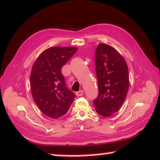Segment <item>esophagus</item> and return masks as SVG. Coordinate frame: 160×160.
Returning a JSON list of instances; mask_svg holds the SVG:
<instances>
[{"instance_id": "34e87169", "label": "esophagus", "mask_w": 160, "mask_h": 160, "mask_svg": "<svg viewBox=\"0 0 160 160\" xmlns=\"http://www.w3.org/2000/svg\"><path fill=\"white\" fill-rule=\"evenodd\" d=\"M83 92H83V90H80V91L76 92H75V95H77V96H81V95H83Z\"/></svg>"}]
</instances>
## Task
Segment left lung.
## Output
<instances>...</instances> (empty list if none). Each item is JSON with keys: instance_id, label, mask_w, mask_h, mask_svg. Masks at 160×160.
<instances>
[{"instance_id": "obj_1", "label": "left lung", "mask_w": 160, "mask_h": 160, "mask_svg": "<svg viewBox=\"0 0 160 160\" xmlns=\"http://www.w3.org/2000/svg\"><path fill=\"white\" fill-rule=\"evenodd\" d=\"M95 63L99 93L94 108L99 115L108 117L120 109L128 93V66L117 50L103 43L98 45Z\"/></svg>"}]
</instances>
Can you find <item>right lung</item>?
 <instances>
[{
	"label": "right lung",
	"mask_w": 160,
	"mask_h": 160,
	"mask_svg": "<svg viewBox=\"0 0 160 160\" xmlns=\"http://www.w3.org/2000/svg\"><path fill=\"white\" fill-rule=\"evenodd\" d=\"M78 48L52 47L43 51L32 66L30 75L33 99L45 116L58 118L65 115L75 98L65 86L61 68Z\"/></svg>",
	"instance_id": "add662e5"
}]
</instances>
